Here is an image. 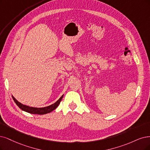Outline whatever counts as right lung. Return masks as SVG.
Listing matches in <instances>:
<instances>
[{
	"label": "right lung",
	"mask_w": 150,
	"mask_h": 150,
	"mask_svg": "<svg viewBox=\"0 0 150 150\" xmlns=\"http://www.w3.org/2000/svg\"><path fill=\"white\" fill-rule=\"evenodd\" d=\"M64 95H62L60 98L59 100L55 102L54 104L51 105V106H49L45 108H32V107H29L28 106H25V105L22 104L21 103H19L17 100H16L15 98L12 96L13 101L16 103V104L21 109L24 110V111H26L28 113L30 114H40V115H42V114H46L47 113H49L52 112V110H54L55 109H56L57 106L59 105L60 101H62V99L63 98Z\"/></svg>",
	"instance_id": "add662e5"
}]
</instances>
